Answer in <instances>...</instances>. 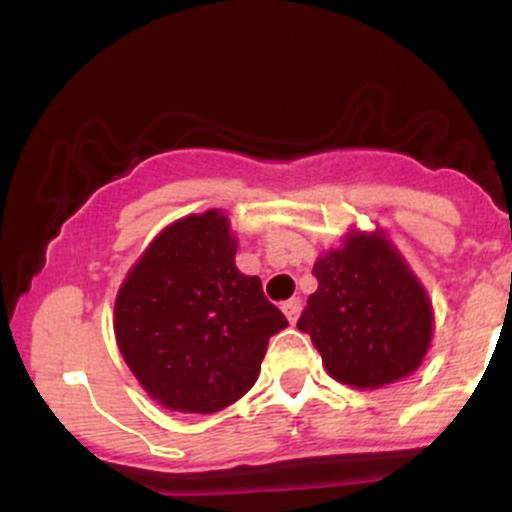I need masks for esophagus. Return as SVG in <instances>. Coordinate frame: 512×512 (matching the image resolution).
<instances>
[{
  "label": "esophagus",
  "mask_w": 512,
  "mask_h": 512,
  "mask_svg": "<svg viewBox=\"0 0 512 512\" xmlns=\"http://www.w3.org/2000/svg\"><path fill=\"white\" fill-rule=\"evenodd\" d=\"M301 298H291V301H286L284 305H281V310H284V315H286V320L291 322H296L298 320V315H301Z\"/></svg>",
  "instance_id": "obj_1"
}]
</instances>
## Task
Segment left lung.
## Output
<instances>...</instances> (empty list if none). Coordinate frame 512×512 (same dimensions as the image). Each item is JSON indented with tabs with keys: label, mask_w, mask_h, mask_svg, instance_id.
I'll use <instances>...</instances> for the list:
<instances>
[{
	"label": "left lung",
	"mask_w": 512,
	"mask_h": 512,
	"mask_svg": "<svg viewBox=\"0 0 512 512\" xmlns=\"http://www.w3.org/2000/svg\"><path fill=\"white\" fill-rule=\"evenodd\" d=\"M317 291L298 320L339 383L378 390L409 378L433 339L431 298L383 228H351L317 257Z\"/></svg>",
	"instance_id": "obj_1"
}]
</instances>
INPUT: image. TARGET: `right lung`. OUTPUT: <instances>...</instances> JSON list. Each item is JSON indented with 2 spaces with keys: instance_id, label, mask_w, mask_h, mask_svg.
I'll use <instances>...</instances> for the list:
<instances>
[{
  "instance_id": "obj_1",
  "label": "right lung",
  "mask_w": 512,
  "mask_h": 512,
  "mask_svg": "<svg viewBox=\"0 0 512 512\" xmlns=\"http://www.w3.org/2000/svg\"><path fill=\"white\" fill-rule=\"evenodd\" d=\"M221 209L173 221L151 240L115 298L120 354L161 407L214 414L255 385L269 337L289 327L260 276L236 267Z\"/></svg>"
}]
</instances>
